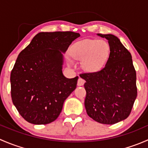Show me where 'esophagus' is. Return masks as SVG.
Wrapping results in <instances>:
<instances>
[{"instance_id": "34e87169", "label": "esophagus", "mask_w": 148, "mask_h": 148, "mask_svg": "<svg viewBox=\"0 0 148 148\" xmlns=\"http://www.w3.org/2000/svg\"><path fill=\"white\" fill-rule=\"evenodd\" d=\"M84 83H85L84 80L83 79L79 78L78 79V82H77V85H78V86H83Z\"/></svg>"}]
</instances>
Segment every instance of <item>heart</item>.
I'll list each match as a JSON object with an SVG mask.
<instances>
[{
    "label": "heart",
    "mask_w": 148,
    "mask_h": 148,
    "mask_svg": "<svg viewBox=\"0 0 148 148\" xmlns=\"http://www.w3.org/2000/svg\"><path fill=\"white\" fill-rule=\"evenodd\" d=\"M110 51V45L104 40H86L76 44L71 54L75 59L83 60L82 66L85 71L95 72L104 66Z\"/></svg>",
    "instance_id": "b5f03b06"
}]
</instances>
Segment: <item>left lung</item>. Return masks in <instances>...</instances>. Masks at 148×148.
<instances>
[{"instance_id":"obj_1","label":"left lung","mask_w":148,"mask_h":148,"mask_svg":"<svg viewBox=\"0 0 148 148\" xmlns=\"http://www.w3.org/2000/svg\"><path fill=\"white\" fill-rule=\"evenodd\" d=\"M108 40L110 53L102 69L80 74L86 92L88 115L105 125H113L130 115L137 97L136 71L131 53L113 34H97Z\"/></svg>"}]
</instances>
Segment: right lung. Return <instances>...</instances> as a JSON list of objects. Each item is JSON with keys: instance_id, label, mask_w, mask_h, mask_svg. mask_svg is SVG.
Instances as JSON below:
<instances>
[{"instance_id": "1", "label": "right lung", "mask_w": 148, "mask_h": 148, "mask_svg": "<svg viewBox=\"0 0 148 148\" xmlns=\"http://www.w3.org/2000/svg\"><path fill=\"white\" fill-rule=\"evenodd\" d=\"M79 36L71 31L38 33L19 53L10 74L11 97L27 122L46 125L60 114L79 79L63 74L64 53Z\"/></svg>"}]
</instances>
